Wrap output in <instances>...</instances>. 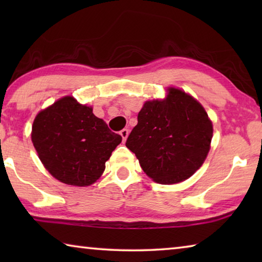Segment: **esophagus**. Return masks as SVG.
Instances as JSON below:
<instances>
[{
	"label": "esophagus",
	"instance_id": "obj_1",
	"mask_svg": "<svg viewBox=\"0 0 262 262\" xmlns=\"http://www.w3.org/2000/svg\"><path fill=\"white\" fill-rule=\"evenodd\" d=\"M128 134H129V132H128V129H122V130L120 132V135H121V137H122L123 142H125V141L127 140Z\"/></svg>",
	"mask_w": 262,
	"mask_h": 262
}]
</instances>
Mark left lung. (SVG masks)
<instances>
[{"label":"left lung","mask_w":262,"mask_h":262,"mask_svg":"<svg viewBox=\"0 0 262 262\" xmlns=\"http://www.w3.org/2000/svg\"><path fill=\"white\" fill-rule=\"evenodd\" d=\"M211 139L212 123L203 106L180 89L168 88L164 99L145 101L126 147L148 177L171 185L201 167Z\"/></svg>","instance_id":"1"}]
</instances>
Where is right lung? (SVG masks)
I'll return each mask as SVG.
<instances>
[{
  "label": "right lung",
  "instance_id": "obj_1",
  "mask_svg": "<svg viewBox=\"0 0 262 262\" xmlns=\"http://www.w3.org/2000/svg\"><path fill=\"white\" fill-rule=\"evenodd\" d=\"M31 139L55 179L82 187L99 179L122 137L111 132L90 106L67 96L37 114Z\"/></svg>",
  "mask_w": 262,
  "mask_h": 262
}]
</instances>
